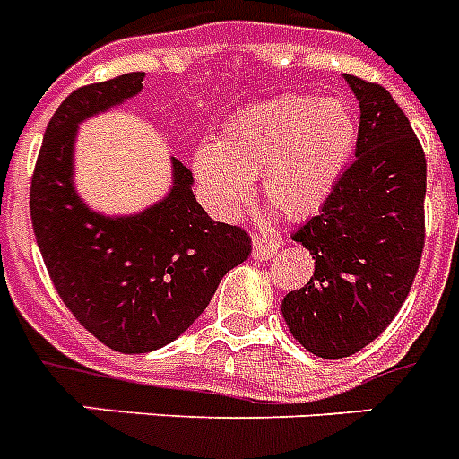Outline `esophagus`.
<instances>
[{
  "label": "esophagus",
  "instance_id": "1",
  "mask_svg": "<svg viewBox=\"0 0 459 459\" xmlns=\"http://www.w3.org/2000/svg\"><path fill=\"white\" fill-rule=\"evenodd\" d=\"M281 250L279 238L255 236L252 238V257L255 259H272Z\"/></svg>",
  "mask_w": 459,
  "mask_h": 459
}]
</instances>
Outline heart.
I'll return each mask as SVG.
<instances>
[{
  "instance_id": "heart-1",
  "label": "heart",
  "mask_w": 459,
  "mask_h": 459,
  "mask_svg": "<svg viewBox=\"0 0 459 459\" xmlns=\"http://www.w3.org/2000/svg\"><path fill=\"white\" fill-rule=\"evenodd\" d=\"M357 145V114L338 97L281 95L247 107L223 126L219 143L193 152L195 178L216 209L233 212L250 178L290 216L319 212L341 183Z\"/></svg>"
}]
</instances>
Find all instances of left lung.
<instances>
[{
  "mask_svg": "<svg viewBox=\"0 0 459 459\" xmlns=\"http://www.w3.org/2000/svg\"><path fill=\"white\" fill-rule=\"evenodd\" d=\"M359 102L355 161L293 233L314 276L281 302L288 331L324 359L355 355L405 302L424 247L427 159L405 111L377 82L342 75Z\"/></svg>",
  "mask_w": 459,
  "mask_h": 459,
  "instance_id": "1",
  "label": "left lung"
}]
</instances>
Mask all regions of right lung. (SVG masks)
<instances>
[{
    "label": "right lung",
    "instance_id": "1",
    "mask_svg": "<svg viewBox=\"0 0 459 459\" xmlns=\"http://www.w3.org/2000/svg\"><path fill=\"white\" fill-rule=\"evenodd\" d=\"M143 78L124 74L71 92L47 126L30 186L32 230L56 293L97 341L124 355L186 333L252 247L243 229L202 209L193 173L173 157L169 193L143 212L102 214L78 195V126L138 95Z\"/></svg>",
    "mask_w": 459,
    "mask_h": 459
}]
</instances>
